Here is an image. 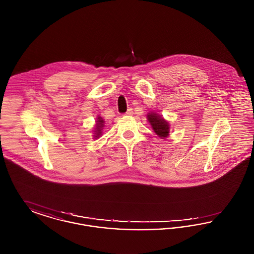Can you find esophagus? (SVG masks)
<instances>
[{
	"mask_svg": "<svg viewBox=\"0 0 254 254\" xmlns=\"http://www.w3.org/2000/svg\"><path fill=\"white\" fill-rule=\"evenodd\" d=\"M133 114V110L131 109H128L126 113H125V115H127V116H131Z\"/></svg>",
	"mask_w": 254,
	"mask_h": 254,
	"instance_id": "obj_1",
	"label": "esophagus"
}]
</instances>
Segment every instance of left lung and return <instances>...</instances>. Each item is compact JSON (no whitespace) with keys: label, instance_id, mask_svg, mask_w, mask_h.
I'll return each instance as SVG.
<instances>
[{"label":"left lung","instance_id":"8db88e82","mask_svg":"<svg viewBox=\"0 0 254 254\" xmlns=\"http://www.w3.org/2000/svg\"><path fill=\"white\" fill-rule=\"evenodd\" d=\"M146 119L159 138L167 139L169 137L170 125L169 122L167 121L162 115L151 111L146 114Z\"/></svg>","mask_w":254,"mask_h":254}]
</instances>
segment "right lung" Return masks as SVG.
<instances>
[{
	"label": "right lung",
	"instance_id": "1",
	"mask_svg": "<svg viewBox=\"0 0 254 254\" xmlns=\"http://www.w3.org/2000/svg\"><path fill=\"white\" fill-rule=\"evenodd\" d=\"M104 127H105V120L100 115H98L94 127H93V130H92L94 139H98V138L101 137V135L103 134Z\"/></svg>",
	"mask_w": 254,
	"mask_h": 254
}]
</instances>
